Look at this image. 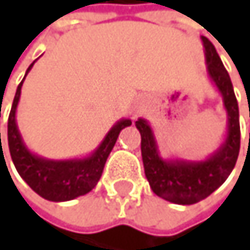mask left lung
Listing matches in <instances>:
<instances>
[{"label": "left lung", "instance_id": "obj_1", "mask_svg": "<svg viewBox=\"0 0 250 250\" xmlns=\"http://www.w3.org/2000/svg\"><path fill=\"white\" fill-rule=\"evenodd\" d=\"M204 44L207 72L219 93L228 115V132L224 144L208 159L165 160L159 156L157 144L150 124L139 118L135 126L141 133V154L144 171L151 190L174 204L190 206L206 199L228 178L235 167L240 151V121L238 103L234 94L229 75L217 55L216 47L207 37H201Z\"/></svg>", "mask_w": 250, "mask_h": 250}]
</instances>
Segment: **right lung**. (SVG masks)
<instances>
[{"label":"right lung","mask_w":250,"mask_h":250,"mask_svg":"<svg viewBox=\"0 0 250 250\" xmlns=\"http://www.w3.org/2000/svg\"><path fill=\"white\" fill-rule=\"evenodd\" d=\"M33 65L34 62L28 67L26 73L31 70ZM23 79L18 85L12 111L10 115H8V124H7L8 150H10L12 160L19 175L36 193H39L42 198L47 201L61 203V201H70L88 193L96 188L97 181L100 180L104 163H106V159L115 146L120 132L124 127L130 126L132 121L127 118L120 120L108 132V135L104 136L97 150L91 153V156L88 157L72 159V160L43 159L40 156L33 154L25 147L16 124V108L21 99V88Z\"/></svg>","instance_id":"obj_1"}]
</instances>
